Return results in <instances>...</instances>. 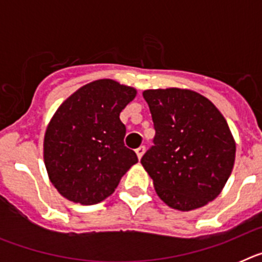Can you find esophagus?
Segmentation results:
<instances>
[{
  "label": "esophagus",
  "mask_w": 262,
  "mask_h": 262,
  "mask_svg": "<svg viewBox=\"0 0 262 262\" xmlns=\"http://www.w3.org/2000/svg\"><path fill=\"white\" fill-rule=\"evenodd\" d=\"M135 152H136V156H138V159L140 160V159H142V157H143V155H144V152H145V148L143 147V145H142V147L136 148V149H135Z\"/></svg>",
  "instance_id": "1"
}]
</instances>
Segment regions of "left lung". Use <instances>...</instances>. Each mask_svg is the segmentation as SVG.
<instances>
[{
	"label": "left lung",
	"instance_id": "left-lung-1",
	"mask_svg": "<svg viewBox=\"0 0 262 262\" xmlns=\"http://www.w3.org/2000/svg\"><path fill=\"white\" fill-rule=\"evenodd\" d=\"M154 120V143L142 165L164 203L190 211L223 190L235 163L236 144L216 106L189 89L143 92Z\"/></svg>",
	"mask_w": 262,
	"mask_h": 262
}]
</instances>
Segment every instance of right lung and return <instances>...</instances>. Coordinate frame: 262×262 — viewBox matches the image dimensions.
I'll return each instance as SVG.
<instances>
[{
    "label": "right lung",
    "mask_w": 262,
    "mask_h": 262,
    "mask_svg": "<svg viewBox=\"0 0 262 262\" xmlns=\"http://www.w3.org/2000/svg\"><path fill=\"white\" fill-rule=\"evenodd\" d=\"M136 89L110 78L81 86L64 101L46 129L43 155L48 177L64 198L81 205L102 202L138 156L124 145L119 114Z\"/></svg>",
    "instance_id": "add662e5"
}]
</instances>
